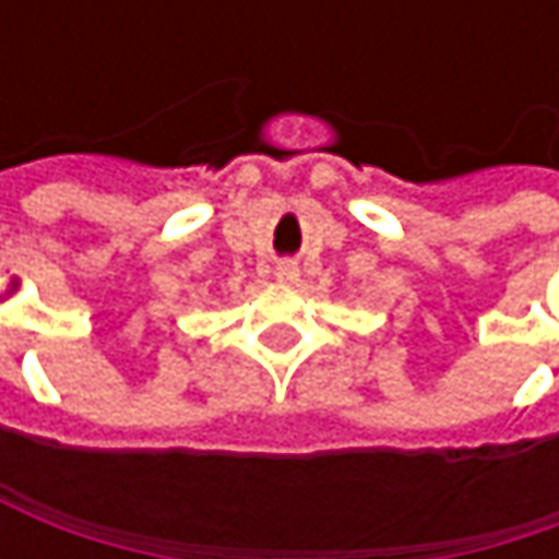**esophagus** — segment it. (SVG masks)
I'll list each match as a JSON object with an SVG mask.
<instances>
[{
	"mask_svg": "<svg viewBox=\"0 0 559 559\" xmlns=\"http://www.w3.org/2000/svg\"><path fill=\"white\" fill-rule=\"evenodd\" d=\"M273 273H276V280H280L283 286H295V283H298V276H301V270H298L295 261H280Z\"/></svg>",
	"mask_w": 559,
	"mask_h": 559,
	"instance_id": "34e87169",
	"label": "esophagus"
}]
</instances>
